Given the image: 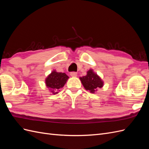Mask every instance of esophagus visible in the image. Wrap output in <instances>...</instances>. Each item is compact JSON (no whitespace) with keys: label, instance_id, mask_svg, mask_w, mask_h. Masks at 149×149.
<instances>
[{"label":"esophagus","instance_id":"34e87169","mask_svg":"<svg viewBox=\"0 0 149 149\" xmlns=\"http://www.w3.org/2000/svg\"><path fill=\"white\" fill-rule=\"evenodd\" d=\"M70 75L72 77H76V76H77V73H76V72H71L70 73Z\"/></svg>","mask_w":149,"mask_h":149}]
</instances>
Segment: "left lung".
<instances>
[{"label": "left lung", "mask_w": 149, "mask_h": 149, "mask_svg": "<svg viewBox=\"0 0 149 149\" xmlns=\"http://www.w3.org/2000/svg\"><path fill=\"white\" fill-rule=\"evenodd\" d=\"M79 79L85 89L91 93H94L97 89L101 88L104 84L101 78L91 69L88 71L86 75L80 77Z\"/></svg>", "instance_id": "obj_1"}]
</instances>
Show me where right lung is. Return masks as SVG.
Masks as SVG:
<instances>
[{
  "mask_svg": "<svg viewBox=\"0 0 149 149\" xmlns=\"http://www.w3.org/2000/svg\"><path fill=\"white\" fill-rule=\"evenodd\" d=\"M69 77L65 73H58L53 70L45 79L47 87L50 92L56 94L60 91V89L64 86Z\"/></svg>",
  "mask_w": 149,
  "mask_h": 149,
  "instance_id": "obj_1",
  "label": "right lung"
}]
</instances>
